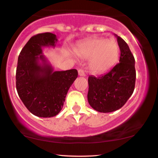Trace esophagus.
Wrapping results in <instances>:
<instances>
[{
    "instance_id": "obj_1",
    "label": "esophagus",
    "mask_w": 158,
    "mask_h": 158,
    "mask_svg": "<svg viewBox=\"0 0 158 158\" xmlns=\"http://www.w3.org/2000/svg\"><path fill=\"white\" fill-rule=\"evenodd\" d=\"M78 73H79V76H80V77H85V71L83 69H79V70H78Z\"/></svg>"
}]
</instances>
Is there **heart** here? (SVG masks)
I'll return each mask as SVG.
<instances>
[{
    "instance_id": "1",
    "label": "heart",
    "mask_w": 158,
    "mask_h": 158,
    "mask_svg": "<svg viewBox=\"0 0 158 158\" xmlns=\"http://www.w3.org/2000/svg\"><path fill=\"white\" fill-rule=\"evenodd\" d=\"M76 54L84 59H89L88 68L95 73H101L111 68L119 56V46L114 39L92 38L79 45Z\"/></svg>"
}]
</instances>
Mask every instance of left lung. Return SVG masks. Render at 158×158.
<instances>
[{"label":"left lung","instance_id":"1","mask_svg":"<svg viewBox=\"0 0 158 158\" xmlns=\"http://www.w3.org/2000/svg\"><path fill=\"white\" fill-rule=\"evenodd\" d=\"M120 50V58L110 71L99 77H88V100L97 111L109 113L126 104L135 86V60L126 41L115 35Z\"/></svg>","mask_w":158,"mask_h":158}]
</instances>
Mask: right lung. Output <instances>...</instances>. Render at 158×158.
I'll list each match as a JSON object with an SVG mask.
<instances>
[{
    "instance_id": "1",
    "label": "right lung",
    "mask_w": 158,
    "mask_h": 158,
    "mask_svg": "<svg viewBox=\"0 0 158 158\" xmlns=\"http://www.w3.org/2000/svg\"><path fill=\"white\" fill-rule=\"evenodd\" d=\"M57 41L51 32L32 36L18 59V94L27 109L39 117H52L61 111L69 88L78 77L76 69L55 71L43 55V48H55Z\"/></svg>"
}]
</instances>
